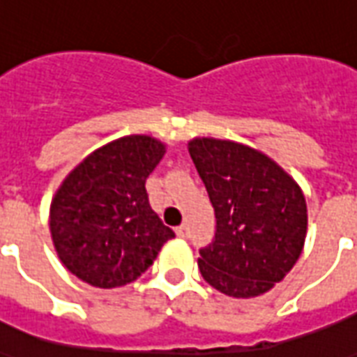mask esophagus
I'll use <instances>...</instances> for the list:
<instances>
[{
    "label": "esophagus",
    "instance_id": "1",
    "mask_svg": "<svg viewBox=\"0 0 357 357\" xmlns=\"http://www.w3.org/2000/svg\"><path fill=\"white\" fill-rule=\"evenodd\" d=\"M187 232H189V227L187 225H179L178 229H176V234H178L179 238H185Z\"/></svg>",
    "mask_w": 357,
    "mask_h": 357
}]
</instances>
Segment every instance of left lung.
Returning <instances> with one entry per match:
<instances>
[{
    "mask_svg": "<svg viewBox=\"0 0 357 357\" xmlns=\"http://www.w3.org/2000/svg\"><path fill=\"white\" fill-rule=\"evenodd\" d=\"M215 212L202 278L234 299L271 291L299 259L308 213L299 183L265 153L218 138L187 144Z\"/></svg>",
    "mask_w": 357,
    "mask_h": 357,
    "instance_id": "obj_1",
    "label": "left lung"
}]
</instances>
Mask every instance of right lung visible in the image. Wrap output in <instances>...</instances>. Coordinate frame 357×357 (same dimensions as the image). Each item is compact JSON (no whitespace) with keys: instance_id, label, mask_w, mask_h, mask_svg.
Here are the masks:
<instances>
[{"instance_id":"right-lung-1","label":"right lung","mask_w":357,"mask_h":357,"mask_svg":"<svg viewBox=\"0 0 357 357\" xmlns=\"http://www.w3.org/2000/svg\"><path fill=\"white\" fill-rule=\"evenodd\" d=\"M166 145L132 134L98 147L54 192L49 227L58 259L100 289L138 280L176 234L151 210L145 179Z\"/></svg>"}]
</instances>
